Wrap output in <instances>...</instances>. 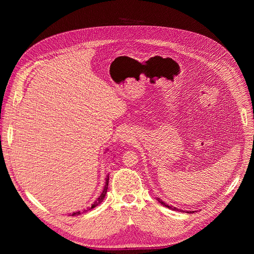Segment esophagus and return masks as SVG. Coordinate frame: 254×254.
Returning a JSON list of instances; mask_svg holds the SVG:
<instances>
[{
  "mask_svg": "<svg viewBox=\"0 0 254 254\" xmlns=\"http://www.w3.org/2000/svg\"><path fill=\"white\" fill-rule=\"evenodd\" d=\"M122 141L124 142V143H126V142H130L129 135H127V134H123V136H122Z\"/></svg>",
  "mask_w": 254,
  "mask_h": 254,
  "instance_id": "1",
  "label": "esophagus"
}]
</instances>
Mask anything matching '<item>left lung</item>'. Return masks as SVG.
<instances>
[{
  "instance_id": "8db88e82",
  "label": "left lung",
  "mask_w": 254,
  "mask_h": 254,
  "mask_svg": "<svg viewBox=\"0 0 254 254\" xmlns=\"http://www.w3.org/2000/svg\"><path fill=\"white\" fill-rule=\"evenodd\" d=\"M157 200L161 203V204H163L164 206H166V207H168V209H172V210H178V209H176V207H172V206H170V205H168V204H166L165 202H163L162 200H161V199L160 198H157Z\"/></svg>"
}]
</instances>
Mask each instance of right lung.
<instances>
[{"label":"right lung","instance_id":"add662e5","mask_svg":"<svg viewBox=\"0 0 254 254\" xmlns=\"http://www.w3.org/2000/svg\"><path fill=\"white\" fill-rule=\"evenodd\" d=\"M108 183H109V175L107 176V178H106V184H105V188H104V190H103V191H102L101 196H99V197L96 199V201H95L93 204H92L91 209H93V207H95L96 205H98L99 203H101V202L104 200V198H105L106 193H107V190H108ZM83 212H87V211H83ZM79 214H81V212H80V211H78V212H75V213H73V214H72V216H74V215H79Z\"/></svg>","mask_w":254,"mask_h":254}]
</instances>
